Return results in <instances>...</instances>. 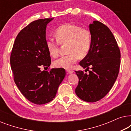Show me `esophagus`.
I'll list each match as a JSON object with an SVG mask.
<instances>
[{
  "label": "esophagus",
  "mask_w": 131,
  "mask_h": 131,
  "mask_svg": "<svg viewBox=\"0 0 131 131\" xmlns=\"http://www.w3.org/2000/svg\"><path fill=\"white\" fill-rule=\"evenodd\" d=\"M67 72L68 74H71V73H73L74 71L72 70H67Z\"/></svg>",
  "instance_id": "1"
}]
</instances>
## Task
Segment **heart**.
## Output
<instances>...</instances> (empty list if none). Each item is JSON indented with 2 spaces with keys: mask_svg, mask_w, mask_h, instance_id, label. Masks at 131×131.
Wrapping results in <instances>:
<instances>
[{
  "mask_svg": "<svg viewBox=\"0 0 131 131\" xmlns=\"http://www.w3.org/2000/svg\"><path fill=\"white\" fill-rule=\"evenodd\" d=\"M57 40L49 38L46 42V47L52 57H57L60 44L67 45L69 53L62 55L53 61L56 67L71 69L79 59L85 57L91 46V35L88 30L77 25L67 24L61 26L55 31Z\"/></svg>",
  "mask_w": 131,
  "mask_h": 131,
  "instance_id": "obj_1",
  "label": "heart"
}]
</instances>
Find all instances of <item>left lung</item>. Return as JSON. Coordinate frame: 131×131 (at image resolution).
<instances>
[{
	"label": "left lung",
	"instance_id": "obj_1",
	"mask_svg": "<svg viewBox=\"0 0 131 131\" xmlns=\"http://www.w3.org/2000/svg\"><path fill=\"white\" fill-rule=\"evenodd\" d=\"M89 30L90 49L79 62L89 73L75 71L79 80L75 92L83 101L94 103L104 97L113 86L121 66V52L115 37L105 25L94 21L89 24Z\"/></svg>",
	"mask_w": 131,
	"mask_h": 131
}]
</instances>
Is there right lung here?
Returning a JSON list of instances; mask_svg holds the SVG:
<instances>
[{"instance_id": "add662e5", "label": "right lung", "mask_w": 131, "mask_h": 131, "mask_svg": "<svg viewBox=\"0 0 131 131\" xmlns=\"http://www.w3.org/2000/svg\"><path fill=\"white\" fill-rule=\"evenodd\" d=\"M53 19H39L18 34L10 57L14 82L22 94L35 104H44L55 97L66 76L62 68L41 71L49 67L51 57L46 47V26Z\"/></svg>"}]
</instances>
